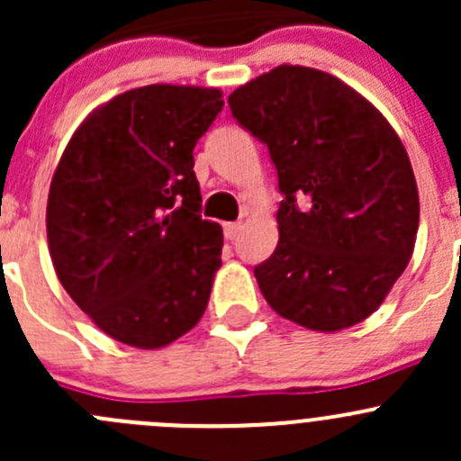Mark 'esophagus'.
<instances>
[{
  "mask_svg": "<svg viewBox=\"0 0 461 461\" xmlns=\"http://www.w3.org/2000/svg\"><path fill=\"white\" fill-rule=\"evenodd\" d=\"M222 230H225L227 240H236L239 239L240 230H243V222H225V227H222Z\"/></svg>",
  "mask_w": 461,
  "mask_h": 461,
  "instance_id": "1",
  "label": "esophagus"
}]
</instances>
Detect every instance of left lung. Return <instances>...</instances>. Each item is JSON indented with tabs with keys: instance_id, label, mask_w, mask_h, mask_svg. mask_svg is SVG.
<instances>
[{
	"instance_id": "1",
	"label": "left lung",
	"mask_w": 461,
	"mask_h": 461,
	"mask_svg": "<svg viewBox=\"0 0 461 461\" xmlns=\"http://www.w3.org/2000/svg\"><path fill=\"white\" fill-rule=\"evenodd\" d=\"M227 102L267 144L285 196L276 249L254 267L269 308L314 332L368 319L406 269L420 227L397 131L361 93L310 67L281 64Z\"/></svg>"
}]
</instances>
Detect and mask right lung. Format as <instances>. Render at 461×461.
Returning a JSON list of instances; mask_svg holds the SVG:
<instances>
[{"instance_id":"add662e5","label":"right lung","mask_w":461,"mask_h":461,"mask_svg":"<svg viewBox=\"0 0 461 461\" xmlns=\"http://www.w3.org/2000/svg\"><path fill=\"white\" fill-rule=\"evenodd\" d=\"M218 88L149 85L86 115L49 189L55 274L111 339L140 350L187 334L207 310L222 230L201 218L194 147Z\"/></svg>"}]
</instances>
